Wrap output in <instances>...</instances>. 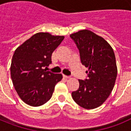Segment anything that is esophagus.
I'll return each instance as SVG.
<instances>
[{
  "label": "esophagus",
  "instance_id": "1",
  "mask_svg": "<svg viewBox=\"0 0 131 131\" xmlns=\"http://www.w3.org/2000/svg\"><path fill=\"white\" fill-rule=\"evenodd\" d=\"M63 78H65V79H69L70 78V76H67V75H63Z\"/></svg>",
  "mask_w": 131,
  "mask_h": 131
}]
</instances>
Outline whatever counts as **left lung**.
I'll return each mask as SVG.
<instances>
[{"instance_id": "obj_1", "label": "left lung", "mask_w": 131, "mask_h": 131, "mask_svg": "<svg viewBox=\"0 0 131 131\" xmlns=\"http://www.w3.org/2000/svg\"><path fill=\"white\" fill-rule=\"evenodd\" d=\"M79 50L88 78L79 80L78 90L72 92L73 100L83 108L101 106L113 90L117 74L115 56L110 45L100 36L87 29L70 35Z\"/></svg>"}]
</instances>
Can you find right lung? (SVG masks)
<instances>
[{"mask_svg": "<svg viewBox=\"0 0 131 131\" xmlns=\"http://www.w3.org/2000/svg\"><path fill=\"white\" fill-rule=\"evenodd\" d=\"M64 36L37 33L16 48L10 66L11 78L19 98L27 104L37 107L51 98L61 73L47 71L53 52Z\"/></svg>", "mask_w": 131, "mask_h": 131, "instance_id": "obj_1", "label": "right lung"}]
</instances>
